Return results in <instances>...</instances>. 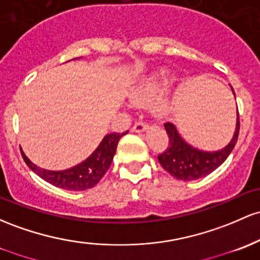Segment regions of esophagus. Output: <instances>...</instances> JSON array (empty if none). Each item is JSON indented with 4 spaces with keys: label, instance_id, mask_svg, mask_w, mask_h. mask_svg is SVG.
<instances>
[{
    "label": "esophagus",
    "instance_id": "obj_1",
    "mask_svg": "<svg viewBox=\"0 0 260 260\" xmlns=\"http://www.w3.org/2000/svg\"><path fill=\"white\" fill-rule=\"evenodd\" d=\"M147 128H148V124L145 123V122L138 121V122H136L135 125H133L132 131H133V132H136V133H141V132H144Z\"/></svg>",
    "mask_w": 260,
    "mask_h": 260
}]
</instances>
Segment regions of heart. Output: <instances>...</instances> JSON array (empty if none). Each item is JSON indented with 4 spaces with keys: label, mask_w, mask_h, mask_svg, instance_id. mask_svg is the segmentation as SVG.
Instances as JSON below:
<instances>
[{
    "label": "heart",
    "mask_w": 260,
    "mask_h": 260,
    "mask_svg": "<svg viewBox=\"0 0 260 260\" xmlns=\"http://www.w3.org/2000/svg\"><path fill=\"white\" fill-rule=\"evenodd\" d=\"M173 80V73L168 69H160L143 80L133 92V101L136 104H147L161 95ZM174 99H161L156 104L159 112H168L173 108Z\"/></svg>",
    "instance_id": "1"
}]
</instances>
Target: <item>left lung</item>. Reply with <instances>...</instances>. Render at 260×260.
Instances as JSON below:
<instances>
[{
	"label": "left lung",
	"instance_id": "1",
	"mask_svg": "<svg viewBox=\"0 0 260 260\" xmlns=\"http://www.w3.org/2000/svg\"><path fill=\"white\" fill-rule=\"evenodd\" d=\"M233 95L236 96L235 90L231 86ZM168 137H169V147L164 153L158 155L160 165L174 178L182 181L198 180L200 178L209 175L222 165L233 150L238 139L239 133V113L237 108V122L236 129L232 139L226 147L216 152H206L198 149L190 145L182 139V137L176 129V127L170 122L164 124Z\"/></svg>",
	"mask_w": 260,
	"mask_h": 260
}]
</instances>
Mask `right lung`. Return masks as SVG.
<instances>
[{
  "instance_id": "obj_1",
  "label": "right lung",
  "mask_w": 260,
  "mask_h": 260,
  "mask_svg": "<svg viewBox=\"0 0 260 260\" xmlns=\"http://www.w3.org/2000/svg\"><path fill=\"white\" fill-rule=\"evenodd\" d=\"M124 135H127V132L122 133V135L110 133V135L105 136L99 147L93 150V153L88 158L75 167L60 170V172H56V170L54 172V170H47L37 167L27 158L23 150H21V153L25 164L43 180L64 190L84 191L98 185L99 181L104 178L113 160L117 144Z\"/></svg>"
}]
</instances>
